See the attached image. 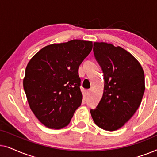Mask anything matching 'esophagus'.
I'll return each mask as SVG.
<instances>
[{
  "mask_svg": "<svg viewBox=\"0 0 157 157\" xmlns=\"http://www.w3.org/2000/svg\"><path fill=\"white\" fill-rule=\"evenodd\" d=\"M90 92H91V91H90V90H87V91H86V95H87V96H88V95H89V94H90Z\"/></svg>",
  "mask_w": 157,
  "mask_h": 157,
  "instance_id": "obj_1",
  "label": "esophagus"
}]
</instances>
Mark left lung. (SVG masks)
Returning <instances> with one entry per match:
<instances>
[{
  "label": "left lung",
  "instance_id": "obj_1",
  "mask_svg": "<svg viewBox=\"0 0 157 157\" xmlns=\"http://www.w3.org/2000/svg\"><path fill=\"white\" fill-rule=\"evenodd\" d=\"M93 50L104 73V89L98 106L90 112L98 127L117 130L140 106L145 90L144 73L136 58L121 47L94 42Z\"/></svg>",
  "mask_w": 157,
  "mask_h": 157
}]
</instances>
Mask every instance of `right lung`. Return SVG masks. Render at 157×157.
Masks as SVG:
<instances>
[{
    "mask_svg": "<svg viewBox=\"0 0 157 157\" xmlns=\"http://www.w3.org/2000/svg\"><path fill=\"white\" fill-rule=\"evenodd\" d=\"M93 43L74 39L46 46L25 68L23 89L34 115L45 126L60 129L68 126L81 106L78 68Z\"/></svg>",
    "mask_w": 157,
    "mask_h": 157,
    "instance_id": "right-lung-1",
    "label": "right lung"
}]
</instances>
